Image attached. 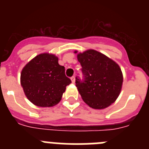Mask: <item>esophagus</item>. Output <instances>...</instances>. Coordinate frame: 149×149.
<instances>
[{"instance_id":"obj_1","label":"esophagus","mask_w":149,"mask_h":149,"mask_svg":"<svg viewBox=\"0 0 149 149\" xmlns=\"http://www.w3.org/2000/svg\"><path fill=\"white\" fill-rule=\"evenodd\" d=\"M70 79H71V81L73 82V83H74L75 81H76V79H75V76H72V77L70 78Z\"/></svg>"}]
</instances>
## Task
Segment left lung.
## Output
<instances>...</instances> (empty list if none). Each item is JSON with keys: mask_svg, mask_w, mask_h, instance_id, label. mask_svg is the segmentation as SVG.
Returning <instances> with one entry per match:
<instances>
[{"mask_svg": "<svg viewBox=\"0 0 149 149\" xmlns=\"http://www.w3.org/2000/svg\"><path fill=\"white\" fill-rule=\"evenodd\" d=\"M77 52V51H75ZM84 79L76 78V86L84 102L90 107L102 109L115 102L123 85V73L114 61L94 49L77 55Z\"/></svg>", "mask_w": 149, "mask_h": 149, "instance_id": "1", "label": "left lung"}]
</instances>
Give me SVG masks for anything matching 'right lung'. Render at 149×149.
<instances>
[{
    "label": "right lung",
    "mask_w": 149,
    "mask_h": 149,
    "mask_svg": "<svg viewBox=\"0 0 149 149\" xmlns=\"http://www.w3.org/2000/svg\"><path fill=\"white\" fill-rule=\"evenodd\" d=\"M71 81L59 65L58 57L49 53L37 55L26 64L21 73V84L27 99L42 107H53L62 98Z\"/></svg>",
    "instance_id": "1"
}]
</instances>
